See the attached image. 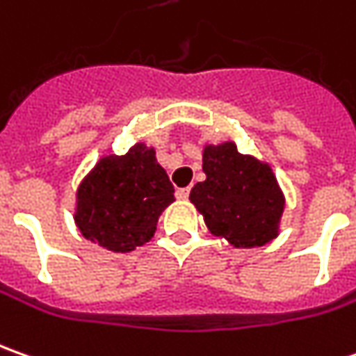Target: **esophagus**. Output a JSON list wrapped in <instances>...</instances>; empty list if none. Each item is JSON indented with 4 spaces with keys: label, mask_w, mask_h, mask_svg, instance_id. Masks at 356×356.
Returning <instances> with one entry per match:
<instances>
[{
    "label": "esophagus",
    "mask_w": 356,
    "mask_h": 356,
    "mask_svg": "<svg viewBox=\"0 0 356 356\" xmlns=\"http://www.w3.org/2000/svg\"><path fill=\"white\" fill-rule=\"evenodd\" d=\"M177 199H181V201H185V199H189V187H183V189H177Z\"/></svg>",
    "instance_id": "1"
}]
</instances>
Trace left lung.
<instances>
[{"instance_id":"8db88e82","label":"left lung","mask_w":356,"mask_h":356,"mask_svg":"<svg viewBox=\"0 0 356 356\" xmlns=\"http://www.w3.org/2000/svg\"><path fill=\"white\" fill-rule=\"evenodd\" d=\"M202 171L207 179L191 189L189 199L213 234L244 248L276 238L284 195L268 163L238 154L227 141L204 147Z\"/></svg>"}]
</instances>
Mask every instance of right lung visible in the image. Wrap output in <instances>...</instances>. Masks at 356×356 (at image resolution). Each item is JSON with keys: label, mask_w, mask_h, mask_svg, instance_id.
<instances>
[{"label": "right lung", "mask_w": 356, "mask_h": 356, "mask_svg": "<svg viewBox=\"0 0 356 356\" xmlns=\"http://www.w3.org/2000/svg\"><path fill=\"white\" fill-rule=\"evenodd\" d=\"M173 185L155 152L136 143L126 155L102 157L76 191V227L108 250L131 252L149 242Z\"/></svg>", "instance_id": "obj_1"}]
</instances>
